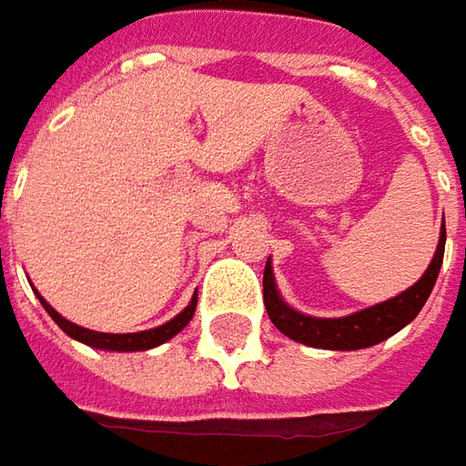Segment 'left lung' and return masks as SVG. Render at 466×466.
Instances as JSON below:
<instances>
[{
  "mask_svg": "<svg viewBox=\"0 0 466 466\" xmlns=\"http://www.w3.org/2000/svg\"><path fill=\"white\" fill-rule=\"evenodd\" d=\"M443 245H446V224H441V237H439V245L433 252V260L418 281L397 297L374 304V307H366L361 312L345 314V317H312V314L294 309L281 297V291L276 286V276H273V265L268 258L263 273V301L268 317L286 338L301 345H309V348H325V350L371 348V345L392 338L394 332L410 325L423 309V304L436 286L439 270H441Z\"/></svg>",
  "mask_w": 466,
  "mask_h": 466,
  "instance_id": "1",
  "label": "left lung"
}]
</instances>
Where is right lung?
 <instances>
[{"mask_svg":"<svg viewBox=\"0 0 466 466\" xmlns=\"http://www.w3.org/2000/svg\"><path fill=\"white\" fill-rule=\"evenodd\" d=\"M35 297L41 299L43 309L51 314V319L56 322L58 328L64 329L69 338L74 340H79V343L89 345V348H97V350H118V353H134V350H152L157 345L167 343L172 340L180 329L193 319V314H196V304H198V294H193L190 299V304L185 307L183 312L175 314L169 322L165 325H159V328L152 329H141V332H95V329L82 328V325H74L69 322L66 317H61V314L46 301V299L35 291Z\"/></svg>","mask_w":466,"mask_h":466,"instance_id":"right-lung-1","label":"right lung"}]
</instances>
